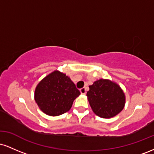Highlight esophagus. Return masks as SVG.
Wrapping results in <instances>:
<instances>
[{"label":"esophagus","mask_w":154,"mask_h":154,"mask_svg":"<svg viewBox=\"0 0 154 154\" xmlns=\"http://www.w3.org/2000/svg\"><path fill=\"white\" fill-rule=\"evenodd\" d=\"M80 93L81 94H82V95H85L86 93V88H82V89H80Z\"/></svg>","instance_id":"1"}]
</instances>
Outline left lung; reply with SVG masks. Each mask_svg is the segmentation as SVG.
Returning <instances> with one entry per match:
<instances>
[{"mask_svg":"<svg viewBox=\"0 0 154 154\" xmlns=\"http://www.w3.org/2000/svg\"><path fill=\"white\" fill-rule=\"evenodd\" d=\"M88 100L97 116L105 119L114 117L123 110L126 97L117 83L107 79H100L89 86Z\"/></svg>","mask_w":154,"mask_h":154,"instance_id":"1","label":"left lung"}]
</instances>
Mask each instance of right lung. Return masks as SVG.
<instances>
[{"label": "right lung", "instance_id": "add662e5", "mask_svg": "<svg viewBox=\"0 0 154 154\" xmlns=\"http://www.w3.org/2000/svg\"><path fill=\"white\" fill-rule=\"evenodd\" d=\"M80 92L66 74L55 70L40 81L35 90V100L40 109L51 116L70 110Z\"/></svg>", "mask_w": 154, "mask_h": 154}]
</instances>
